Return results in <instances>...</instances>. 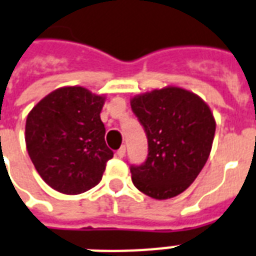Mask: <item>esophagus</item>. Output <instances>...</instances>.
Returning a JSON list of instances; mask_svg holds the SVG:
<instances>
[{
  "mask_svg": "<svg viewBox=\"0 0 256 256\" xmlns=\"http://www.w3.org/2000/svg\"><path fill=\"white\" fill-rule=\"evenodd\" d=\"M124 153H126V146H120V150L116 152V156H118L120 158H124Z\"/></svg>",
  "mask_w": 256,
  "mask_h": 256,
  "instance_id": "34e87169",
  "label": "esophagus"
}]
</instances>
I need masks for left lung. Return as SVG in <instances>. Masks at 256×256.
Returning a JSON list of instances; mask_svg holds the SVG:
<instances>
[{"label":"left lung","mask_w":256,"mask_h":256,"mask_svg":"<svg viewBox=\"0 0 256 256\" xmlns=\"http://www.w3.org/2000/svg\"><path fill=\"white\" fill-rule=\"evenodd\" d=\"M145 128L149 154L141 166H132L138 190L156 200L178 196L196 180L214 144L216 120L198 94L166 86L130 99Z\"/></svg>","instance_id":"left-lung-1"}]
</instances>
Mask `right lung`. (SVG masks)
<instances>
[{"mask_svg": "<svg viewBox=\"0 0 256 256\" xmlns=\"http://www.w3.org/2000/svg\"><path fill=\"white\" fill-rule=\"evenodd\" d=\"M106 95L80 86L60 87L29 111L25 145L37 173L50 188L79 194L102 180L112 152L100 111Z\"/></svg>", "mask_w": 256, "mask_h": 256, "instance_id": "1", "label": "right lung"}]
</instances>
